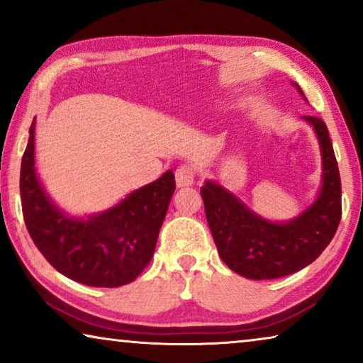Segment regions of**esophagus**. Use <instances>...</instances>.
I'll use <instances>...</instances> for the list:
<instances>
[{
  "instance_id": "1",
  "label": "esophagus",
  "mask_w": 363,
  "mask_h": 363,
  "mask_svg": "<svg viewBox=\"0 0 363 363\" xmlns=\"http://www.w3.org/2000/svg\"><path fill=\"white\" fill-rule=\"evenodd\" d=\"M175 180L178 188L193 185V183H195V168L191 165L178 167L175 172Z\"/></svg>"
}]
</instances>
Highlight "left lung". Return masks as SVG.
<instances>
[{"mask_svg": "<svg viewBox=\"0 0 363 363\" xmlns=\"http://www.w3.org/2000/svg\"><path fill=\"white\" fill-rule=\"evenodd\" d=\"M301 91L299 86H296ZM320 143L322 188L312 206L289 223H271L255 215L218 183L201 186L205 213L225 264L247 279H277L309 266L334 238L342 218V186L325 122L306 116Z\"/></svg>", "mask_w": 363, "mask_h": 363, "instance_id": "1", "label": "left lung"}]
</instances>
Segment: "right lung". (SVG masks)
Returning a JSON list of instances; mask_svg holds the SVG:
<instances>
[{
	"label": "right lung",
	"instance_id": "right-lung-1",
	"mask_svg": "<svg viewBox=\"0 0 363 363\" xmlns=\"http://www.w3.org/2000/svg\"><path fill=\"white\" fill-rule=\"evenodd\" d=\"M34 125L33 121L19 175L23 218L34 245L54 269L81 284L118 287L132 282L155 251L175 191L173 172L132 191L102 215L74 220L49 201L38 182Z\"/></svg>",
	"mask_w": 363,
	"mask_h": 363
}]
</instances>
